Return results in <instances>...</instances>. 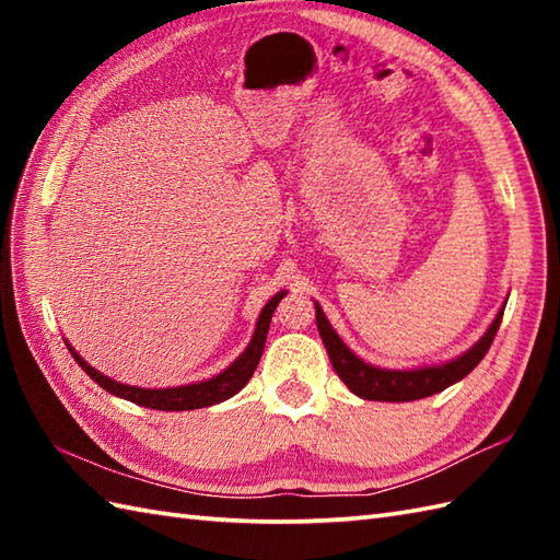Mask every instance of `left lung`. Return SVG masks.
Here are the masks:
<instances>
[{
    "mask_svg": "<svg viewBox=\"0 0 560 560\" xmlns=\"http://www.w3.org/2000/svg\"><path fill=\"white\" fill-rule=\"evenodd\" d=\"M505 303L493 317L489 329L483 331V337L462 355H457V359L419 368H399V371L397 368H380L359 359V355L341 341L335 327L329 325V319L323 313L319 303H315V319L319 337H323V343L329 353L331 368H335L337 375L343 380V385H347L355 397L371 401H413L438 395V392L459 383L462 377H467L474 368L481 363L486 351L491 349V341L495 339L498 327H501Z\"/></svg>",
    "mask_w": 560,
    "mask_h": 560,
    "instance_id": "obj_1",
    "label": "left lung"
}]
</instances>
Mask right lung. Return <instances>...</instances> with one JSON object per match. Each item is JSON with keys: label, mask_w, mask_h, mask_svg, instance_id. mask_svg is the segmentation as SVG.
I'll use <instances>...</instances> for the list:
<instances>
[{"label": "right lung", "mask_w": 560, "mask_h": 560, "mask_svg": "<svg viewBox=\"0 0 560 560\" xmlns=\"http://www.w3.org/2000/svg\"><path fill=\"white\" fill-rule=\"evenodd\" d=\"M289 291H279L277 295H271L265 307H261L255 331H253V339H249L245 351L237 355V359L229 368H225V371H221L219 375H213L209 380H201V383H189V385H180V387H153V389L137 387V385H125V383H117V380H113L108 375H103L101 371H96V368H91L74 351V347H69V343H67V349H69L71 355H74V361L83 368V373H86L91 380H96V383L105 392H110V395H115V397L135 401V404H139V407L156 409V411L205 409V407H211V404L231 399L233 395H237V392H241L247 385V380L253 377L255 368L261 359V351H265L271 315H273V311H277L279 301Z\"/></svg>", "instance_id": "right-lung-1"}]
</instances>
